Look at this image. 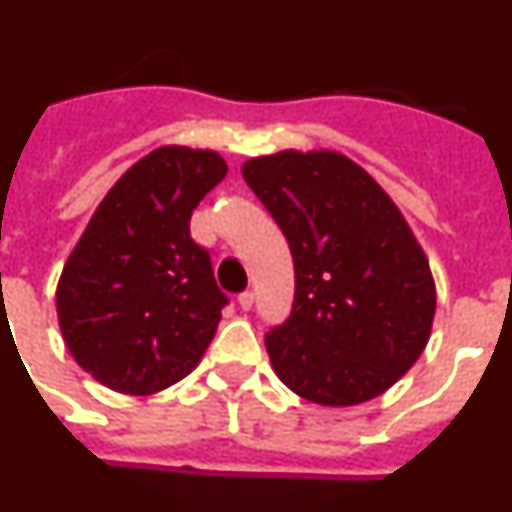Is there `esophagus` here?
Returning <instances> with one entry per match:
<instances>
[{"label": "esophagus", "mask_w": 512, "mask_h": 512, "mask_svg": "<svg viewBox=\"0 0 512 512\" xmlns=\"http://www.w3.org/2000/svg\"><path fill=\"white\" fill-rule=\"evenodd\" d=\"M236 302H239V307H242L244 312H249V309H252V304H255V294H252V291H244V294H239V299H236Z\"/></svg>", "instance_id": "obj_1"}]
</instances>
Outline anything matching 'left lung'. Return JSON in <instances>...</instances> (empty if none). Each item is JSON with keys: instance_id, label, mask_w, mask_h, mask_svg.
Segmentation results:
<instances>
[{"instance_id": "1", "label": "left lung", "mask_w": 512, "mask_h": 512, "mask_svg": "<svg viewBox=\"0 0 512 512\" xmlns=\"http://www.w3.org/2000/svg\"><path fill=\"white\" fill-rule=\"evenodd\" d=\"M242 176L294 255V309L265 338L278 380L330 409L393 388L427 349L437 309L429 260L393 197L325 148L249 158Z\"/></svg>"}]
</instances>
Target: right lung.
Segmentation results:
<instances>
[{"label":"right lung","instance_id":"obj_1","mask_svg":"<svg viewBox=\"0 0 512 512\" xmlns=\"http://www.w3.org/2000/svg\"><path fill=\"white\" fill-rule=\"evenodd\" d=\"M226 174L216 150H150L72 247L57 283L59 330L72 359L109 390L161 393L190 375L216 336L226 296L190 218Z\"/></svg>","mask_w":512,"mask_h":512}]
</instances>
